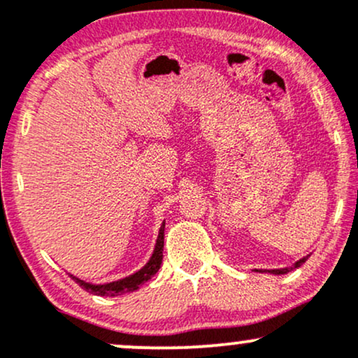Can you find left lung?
I'll use <instances>...</instances> for the list:
<instances>
[{"instance_id": "obj_1", "label": "left lung", "mask_w": 358, "mask_h": 358, "mask_svg": "<svg viewBox=\"0 0 358 358\" xmlns=\"http://www.w3.org/2000/svg\"><path fill=\"white\" fill-rule=\"evenodd\" d=\"M306 259H308V256H305V257H301L299 259V261H296L294 262L293 266H291V268H281V269H259V273H271V274H286V273H289L291 269H296V268H299V266H303L306 262ZM257 271V269H256Z\"/></svg>"}]
</instances>
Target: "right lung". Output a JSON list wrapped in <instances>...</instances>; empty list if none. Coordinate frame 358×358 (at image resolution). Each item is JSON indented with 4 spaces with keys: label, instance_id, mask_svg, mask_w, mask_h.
<instances>
[{
    "label": "right lung",
    "instance_id": "right-lung-1",
    "mask_svg": "<svg viewBox=\"0 0 358 358\" xmlns=\"http://www.w3.org/2000/svg\"><path fill=\"white\" fill-rule=\"evenodd\" d=\"M163 241H165V220H163L162 227H159L158 239H156L155 250L153 254H151L150 261H148L141 269L136 271V273L131 274V276L117 279V281L106 282V285H92V282L84 281V279L73 276L71 273H69V276H71L80 287H84L85 291H89V293L92 294H97V296H121V294L133 293V291L139 289V286L145 285L146 281H150V279L158 273V269L162 268Z\"/></svg>",
    "mask_w": 358,
    "mask_h": 358
}]
</instances>
